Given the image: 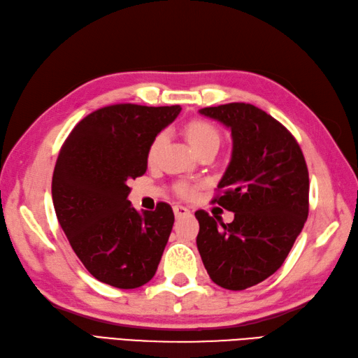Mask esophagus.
<instances>
[{
    "instance_id": "34e87169",
    "label": "esophagus",
    "mask_w": 358,
    "mask_h": 358,
    "mask_svg": "<svg viewBox=\"0 0 358 358\" xmlns=\"http://www.w3.org/2000/svg\"><path fill=\"white\" fill-rule=\"evenodd\" d=\"M173 213H176V218H182V217H189L190 210L185 206H173Z\"/></svg>"
}]
</instances>
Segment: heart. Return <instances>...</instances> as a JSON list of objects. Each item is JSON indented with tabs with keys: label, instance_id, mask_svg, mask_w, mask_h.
<instances>
[{
	"label": "heart",
	"instance_id": "obj_1",
	"mask_svg": "<svg viewBox=\"0 0 358 358\" xmlns=\"http://www.w3.org/2000/svg\"><path fill=\"white\" fill-rule=\"evenodd\" d=\"M182 132H185L189 145L192 146L195 152H199L201 149L209 148V146H217V148L220 146L221 137H220L218 129L215 128L212 123L206 122V120H201V119L189 120L185 124V128H182ZM163 141H164L163 132L154 137V140L151 141V145H149V149H148V160L149 162H152L157 157V154H159ZM177 190L181 196H190L194 194V187L186 185V182H180V185L177 186Z\"/></svg>",
	"mask_w": 358,
	"mask_h": 358
}]
</instances>
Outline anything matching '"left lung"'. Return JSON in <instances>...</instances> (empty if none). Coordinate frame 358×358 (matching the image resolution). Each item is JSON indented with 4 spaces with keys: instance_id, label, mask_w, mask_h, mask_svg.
Returning <instances> with one entry per match:
<instances>
[{
    "instance_id": "8db88e82",
    "label": "left lung",
    "mask_w": 358,
    "mask_h": 358,
    "mask_svg": "<svg viewBox=\"0 0 358 358\" xmlns=\"http://www.w3.org/2000/svg\"><path fill=\"white\" fill-rule=\"evenodd\" d=\"M199 114L231 131V160L213 203L235 220L224 224L196 210V247L215 284L238 292L271 276L292 250L308 218V168L292 132L255 105L234 102Z\"/></svg>"
}]
</instances>
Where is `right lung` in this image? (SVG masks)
I'll use <instances>...</instances> for the list:
<instances>
[{
	"instance_id": "obj_1",
	"label": "right lung",
	"mask_w": 358,
	"mask_h": 358,
	"mask_svg": "<svg viewBox=\"0 0 358 358\" xmlns=\"http://www.w3.org/2000/svg\"><path fill=\"white\" fill-rule=\"evenodd\" d=\"M180 105L117 103L82 119L57 155L52 196L57 221L93 276L131 289L154 278L173 226L172 207L131 206L128 181L148 169L154 137L176 120Z\"/></svg>"
}]
</instances>
